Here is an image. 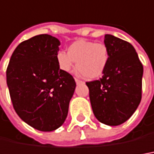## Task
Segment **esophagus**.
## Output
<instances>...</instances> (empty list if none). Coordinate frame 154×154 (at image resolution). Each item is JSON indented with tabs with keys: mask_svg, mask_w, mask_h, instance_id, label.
Here are the masks:
<instances>
[{
	"mask_svg": "<svg viewBox=\"0 0 154 154\" xmlns=\"http://www.w3.org/2000/svg\"><path fill=\"white\" fill-rule=\"evenodd\" d=\"M75 81H76V83H77V84H81V83H83V82L82 81V80L77 79V78H75Z\"/></svg>",
	"mask_w": 154,
	"mask_h": 154,
	"instance_id": "34e87169",
	"label": "esophagus"
}]
</instances>
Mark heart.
<instances>
[{"label":"heart","mask_w":154,"mask_h":154,"mask_svg":"<svg viewBox=\"0 0 154 154\" xmlns=\"http://www.w3.org/2000/svg\"><path fill=\"white\" fill-rule=\"evenodd\" d=\"M110 58L109 49L106 44L79 39L72 43L67 53L60 51L56 55L60 70L68 72L76 62L77 72L88 79L98 78L103 75Z\"/></svg>","instance_id":"heart-1"}]
</instances>
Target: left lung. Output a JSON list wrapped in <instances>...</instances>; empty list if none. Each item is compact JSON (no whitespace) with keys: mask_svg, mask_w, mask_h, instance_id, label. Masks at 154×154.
Here are the masks:
<instances>
[{"mask_svg":"<svg viewBox=\"0 0 154 154\" xmlns=\"http://www.w3.org/2000/svg\"><path fill=\"white\" fill-rule=\"evenodd\" d=\"M110 58L103 77L87 82L93 112L101 123L119 125L133 115L142 99L143 66L129 42L104 35Z\"/></svg>","mask_w":154,"mask_h":154,"instance_id":"obj_1","label":"left lung"}]
</instances>
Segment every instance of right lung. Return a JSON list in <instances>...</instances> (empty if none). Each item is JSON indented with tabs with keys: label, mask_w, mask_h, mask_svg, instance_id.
<instances>
[{
	"label": "right lung",
	"mask_w": 154,
	"mask_h": 154,
	"mask_svg": "<svg viewBox=\"0 0 154 154\" xmlns=\"http://www.w3.org/2000/svg\"><path fill=\"white\" fill-rule=\"evenodd\" d=\"M60 41L39 34L20 43L7 68V83L16 113L28 125L51 131L64 123L76 82L60 70Z\"/></svg>",
	"instance_id": "right-lung-1"
}]
</instances>
